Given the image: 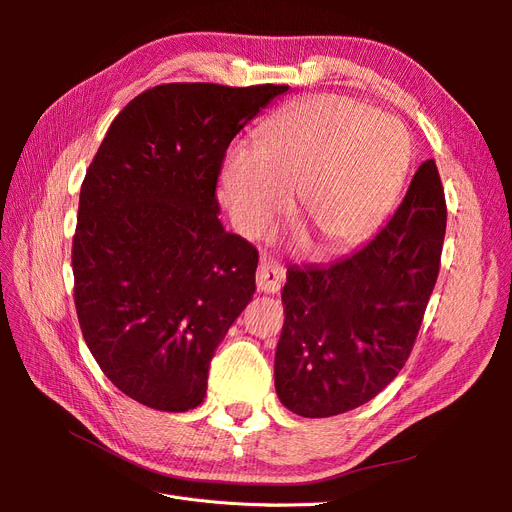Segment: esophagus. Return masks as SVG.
<instances>
[{
  "label": "esophagus",
  "instance_id": "obj_1",
  "mask_svg": "<svg viewBox=\"0 0 512 512\" xmlns=\"http://www.w3.org/2000/svg\"><path fill=\"white\" fill-rule=\"evenodd\" d=\"M284 277H286V271L280 262H275L271 258L260 260L258 271H256V286L260 292H267V294L280 292V288L284 284Z\"/></svg>",
  "mask_w": 512,
  "mask_h": 512
}]
</instances>
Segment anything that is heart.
<instances>
[{
	"label": "heart",
	"mask_w": 512,
	"mask_h": 512,
	"mask_svg": "<svg viewBox=\"0 0 512 512\" xmlns=\"http://www.w3.org/2000/svg\"><path fill=\"white\" fill-rule=\"evenodd\" d=\"M412 160L408 132L376 108L342 96L290 106L258 134V149L232 145L222 188L232 224L260 237L299 194V213L324 252L374 230L401 190Z\"/></svg>",
	"instance_id": "b5f03b06"
}]
</instances>
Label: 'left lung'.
<instances>
[{"mask_svg":"<svg viewBox=\"0 0 512 512\" xmlns=\"http://www.w3.org/2000/svg\"><path fill=\"white\" fill-rule=\"evenodd\" d=\"M444 232L442 181L427 160L374 239L329 267L288 269L275 391L290 412L344 414L395 380L438 280Z\"/></svg>","mask_w":512,"mask_h":512,"instance_id":"left-lung-1","label":"left lung"}]
</instances>
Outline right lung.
<instances>
[{"instance_id":"1","label":"right lung","mask_w":512,"mask_h":512,"mask_svg":"<svg viewBox=\"0 0 512 512\" xmlns=\"http://www.w3.org/2000/svg\"><path fill=\"white\" fill-rule=\"evenodd\" d=\"M288 85L168 83L115 117L72 241L74 305L104 376L138 404H203L209 363L256 290L258 252L226 232V149Z\"/></svg>"}]
</instances>
